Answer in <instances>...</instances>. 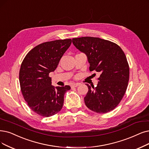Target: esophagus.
<instances>
[{
    "mask_svg": "<svg viewBox=\"0 0 149 149\" xmlns=\"http://www.w3.org/2000/svg\"><path fill=\"white\" fill-rule=\"evenodd\" d=\"M79 85H80L79 83H74V84H71V87H72V88H73V87H78Z\"/></svg>",
    "mask_w": 149,
    "mask_h": 149,
    "instance_id": "obj_1",
    "label": "esophagus"
}]
</instances>
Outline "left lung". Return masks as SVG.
<instances>
[{"instance_id":"left-lung-1","label":"left lung","mask_w":149,"mask_h":149,"mask_svg":"<svg viewBox=\"0 0 149 149\" xmlns=\"http://www.w3.org/2000/svg\"><path fill=\"white\" fill-rule=\"evenodd\" d=\"M72 42L87 56L90 71L100 73L97 87L86 84V106L97 113L113 110L122 100L129 81L130 68L125 53L117 44L97 37L75 38Z\"/></svg>"}]
</instances>
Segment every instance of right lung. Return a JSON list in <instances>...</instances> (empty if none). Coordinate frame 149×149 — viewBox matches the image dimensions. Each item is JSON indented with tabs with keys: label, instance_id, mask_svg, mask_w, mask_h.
<instances>
[{
	"label": "right lung",
	"instance_id": "obj_1",
	"mask_svg": "<svg viewBox=\"0 0 149 149\" xmlns=\"http://www.w3.org/2000/svg\"><path fill=\"white\" fill-rule=\"evenodd\" d=\"M71 43V39L40 44L30 51L21 63L19 83L24 98L37 114L50 117L61 110L64 95L70 86L54 87L49 76Z\"/></svg>",
	"mask_w": 149,
	"mask_h": 149
}]
</instances>
